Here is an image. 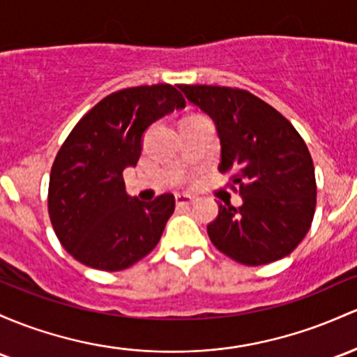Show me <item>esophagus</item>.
Instances as JSON below:
<instances>
[{
    "mask_svg": "<svg viewBox=\"0 0 357 357\" xmlns=\"http://www.w3.org/2000/svg\"><path fill=\"white\" fill-rule=\"evenodd\" d=\"M193 203V197L190 195H176V205L178 206H188Z\"/></svg>",
    "mask_w": 357,
    "mask_h": 357,
    "instance_id": "34e87169",
    "label": "esophagus"
}]
</instances>
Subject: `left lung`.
<instances>
[{
  "instance_id": "left-lung-1",
  "label": "left lung",
  "mask_w": 357,
  "mask_h": 357,
  "mask_svg": "<svg viewBox=\"0 0 357 357\" xmlns=\"http://www.w3.org/2000/svg\"><path fill=\"white\" fill-rule=\"evenodd\" d=\"M211 116L222 146L218 171L242 205H218L210 241L230 259L261 266L288 256L310 229L317 205L313 160L298 132L271 105L238 88L181 84Z\"/></svg>"
}]
</instances>
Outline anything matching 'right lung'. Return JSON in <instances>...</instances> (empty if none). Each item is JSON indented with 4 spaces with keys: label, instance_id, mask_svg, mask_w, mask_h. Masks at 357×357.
Masks as SVG:
<instances>
[{
    "label": "right lung",
    "instance_id": "right-lung-1",
    "mask_svg": "<svg viewBox=\"0 0 357 357\" xmlns=\"http://www.w3.org/2000/svg\"><path fill=\"white\" fill-rule=\"evenodd\" d=\"M185 105L171 84L120 89L89 109L59 149L50 171L49 217L62 248L81 264L121 271L158 245L174 197L130 198L123 171L137 166L149 125Z\"/></svg>",
    "mask_w": 357,
    "mask_h": 357
}]
</instances>
